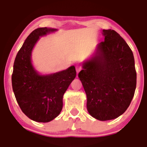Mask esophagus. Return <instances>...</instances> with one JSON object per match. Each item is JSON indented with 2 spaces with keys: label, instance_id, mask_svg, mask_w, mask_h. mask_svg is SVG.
I'll list each match as a JSON object with an SVG mask.
<instances>
[{
  "label": "esophagus",
  "instance_id": "1",
  "mask_svg": "<svg viewBox=\"0 0 147 147\" xmlns=\"http://www.w3.org/2000/svg\"><path fill=\"white\" fill-rule=\"evenodd\" d=\"M82 70V67L80 65H76V71H77V73L78 74L79 72Z\"/></svg>",
  "mask_w": 147,
  "mask_h": 147
}]
</instances>
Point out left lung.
Here are the masks:
<instances>
[{"label":"left lung","mask_w":147,"mask_h":147,"mask_svg":"<svg viewBox=\"0 0 147 147\" xmlns=\"http://www.w3.org/2000/svg\"><path fill=\"white\" fill-rule=\"evenodd\" d=\"M105 41L98 45L79 72L90 115L100 121L114 119L131 102L137 83L135 59L126 42L114 30H103Z\"/></svg>","instance_id":"obj_1"}]
</instances>
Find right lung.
Listing matches in <instances>:
<instances>
[{"label": "right lung", "mask_w": 147, "mask_h": 147, "mask_svg": "<svg viewBox=\"0 0 147 147\" xmlns=\"http://www.w3.org/2000/svg\"><path fill=\"white\" fill-rule=\"evenodd\" d=\"M57 30L39 28L27 37L16 56L12 75L14 96L21 109L29 119L47 123L59 115L63 97L76 77L75 66L51 75H41L31 63V53L40 37Z\"/></svg>", "instance_id": "obj_1"}]
</instances>
